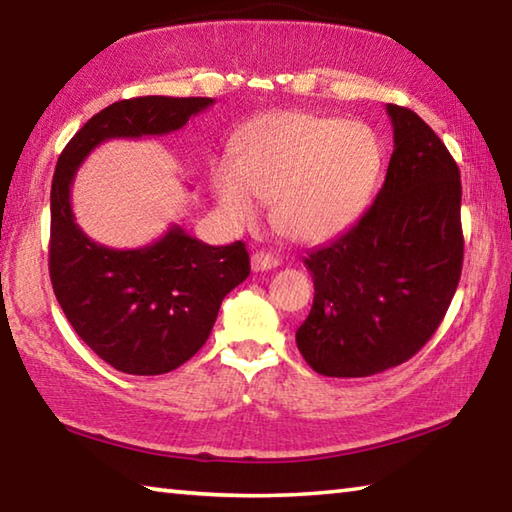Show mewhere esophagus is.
Masks as SVG:
<instances>
[{
  "label": "esophagus",
  "instance_id": "34e87169",
  "mask_svg": "<svg viewBox=\"0 0 512 512\" xmlns=\"http://www.w3.org/2000/svg\"><path fill=\"white\" fill-rule=\"evenodd\" d=\"M277 264H280V262H277L273 255L262 253V250H259V253H253V257H250V268H253L255 273L271 271V268H275Z\"/></svg>",
  "mask_w": 512,
  "mask_h": 512
}]
</instances>
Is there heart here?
Returning <instances> with one entry per match:
<instances>
[{
	"mask_svg": "<svg viewBox=\"0 0 512 512\" xmlns=\"http://www.w3.org/2000/svg\"><path fill=\"white\" fill-rule=\"evenodd\" d=\"M380 165L383 147L360 120L275 111L241 129L235 161L212 165V190L232 228L255 224L259 199L284 237L322 241L362 215Z\"/></svg>",
	"mask_w": 512,
	"mask_h": 512,
	"instance_id": "b5f03b06",
	"label": "heart"
}]
</instances>
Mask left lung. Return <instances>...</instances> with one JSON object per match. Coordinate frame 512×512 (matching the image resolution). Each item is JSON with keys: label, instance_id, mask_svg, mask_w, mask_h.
Segmentation results:
<instances>
[{"label": "left lung", "instance_id": "1", "mask_svg": "<svg viewBox=\"0 0 512 512\" xmlns=\"http://www.w3.org/2000/svg\"><path fill=\"white\" fill-rule=\"evenodd\" d=\"M387 116L394 152L376 201L304 259L315 295L295 342L322 376L365 378L410 360L461 277L459 167L412 109L387 105Z\"/></svg>", "mask_w": 512, "mask_h": 512}]
</instances>
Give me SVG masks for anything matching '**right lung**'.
I'll list each match as a JSON object with an SVG mask.
<instances>
[{"instance_id": "add662e5", "label": "right lung", "mask_w": 512, "mask_h": 512, "mask_svg": "<svg viewBox=\"0 0 512 512\" xmlns=\"http://www.w3.org/2000/svg\"><path fill=\"white\" fill-rule=\"evenodd\" d=\"M212 105V98L118 100L78 129L55 165L53 293L89 349L123 374L159 376L190 360L206 345L221 300L250 275V257L241 241L210 246L181 226L143 248L96 244L73 217L71 185L100 143L172 134Z\"/></svg>"}]
</instances>
